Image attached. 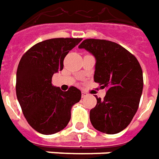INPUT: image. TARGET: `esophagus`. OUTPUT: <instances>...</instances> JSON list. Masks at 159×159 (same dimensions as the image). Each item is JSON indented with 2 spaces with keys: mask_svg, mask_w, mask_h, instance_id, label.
<instances>
[{
  "mask_svg": "<svg viewBox=\"0 0 159 159\" xmlns=\"http://www.w3.org/2000/svg\"><path fill=\"white\" fill-rule=\"evenodd\" d=\"M87 96V93H86V92H82V98H85Z\"/></svg>",
  "mask_w": 159,
  "mask_h": 159,
  "instance_id": "esophagus-1",
  "label": "esophagus"
}]
</instances>
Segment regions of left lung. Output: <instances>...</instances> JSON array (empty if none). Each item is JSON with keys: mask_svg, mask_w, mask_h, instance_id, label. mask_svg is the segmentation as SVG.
Here are the masks:
<instances>
[{"mask_svg": "<svg viewBox=\"0 0 159 159\" xmlns=\"http://www.w3.org/2000/svg\"><path fill=\"white\" fill-rule=\"evenodd\" d=\"M96 58L94 81L107 88L104 99L90 111V120L96 130L116 134L127 127L136 114L143 92V72L132 53L115 42L86 39L79 46Z\"/></svg>", "mask_w": 159, "mask_h": 159, "instance_id": "1", "label": "left lung"}]
</instances>
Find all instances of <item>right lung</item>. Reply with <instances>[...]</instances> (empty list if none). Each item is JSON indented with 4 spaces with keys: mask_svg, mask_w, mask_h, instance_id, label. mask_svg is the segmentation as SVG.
Listing matches in <instances>:
<instances>
[{
    "mask_svg": "<svg viewBox=\"0 0 159 159\" xmlns=\"http://www.w3.org/2000/svg\"><path fill=\"white\" fill-rule=\"evenodd\" d=\"M81 38H55L37 43L21 57L16 73V96L27 123L45 135L63 130L71 119V108L81 92H66L52 84V75L63 69L66 54Z\"/></svg>",
    "mask_w": 159,
    "mask_h": 159,
    "instance_id": "obj_1",
    "label": "right lung"
}]
</instances>
